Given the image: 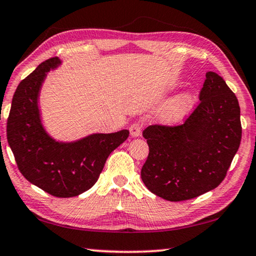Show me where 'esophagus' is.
Here are the masks:
<instances>
[{
	"instance_id": "1",
	"label": "esophagus",
	"mask_w": 256,
	"mask_h": 256,
	"mask_svg": "<svg viewBox=\"0 0 256 256\" xmlns=\"http://www.w3.org/2000/svg\"><path fill=\"white\" fill-rule=\"evenodd\" d=\"M142 133V126L141 124L138 123H133L131 126H130V134H131L132 138H138L140 136Z\"/></svg>"
}]
</instances>
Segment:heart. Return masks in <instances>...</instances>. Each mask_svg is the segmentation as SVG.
I'll return each instance as SVG.
<instances>
[{
    "mask_svg": "<svg viewBox=\"0 0 256 256\" xmlns=\"http://www.w3.org/2000/svg\"><path fill=\"white\" fill-rule=\"evenodd\" d=\"M193 105V96L190 92H183L172 99L160 112V120L172 125L180 122L188 114Z\"/></svg>",
    "mask_w": 256,
    "mask_h": 256,
    "instance_id": "obj_1",
    "label": "heart"
}]
</instances>
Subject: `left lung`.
<instances>
[{"instance_id":"1","label":"left lung","mask_w":256,"mask_h":256,"mask_svg":"<svg viewBox=\"0 0 256 256\" xmlns=\"http://www.w3.org/2000/svg\"><path fill=\"white\" fill-rule=\"evenodd\" d=\"M200 104L178 126L150 125L144 131L149 156L141 178L167 201L194 198L226 177L240 144V108L226 82L206 72Z\"/></svg>"}]
</instances>
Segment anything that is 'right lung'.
Masks as SVG:
<instances>
[{"label":"right lung","instance_id":"right-lung-1","mask_svg":"<svg viewBox=\"0 0 256 256\" xmlns=\"http://www.w3.org/2000/svg\"><path fill=\"white\" fill-rule=\"evenodd\" d=\"M60 64L58 58L47 60L20 82L12 99L6 136L26 180L50 196L72 198L92 188L108 156L130 132L92 133L70 142L50 136L42 125L38 102L47 73Z\"/></svg>","mask_w":256,"mask_h":256}]
</instances>
